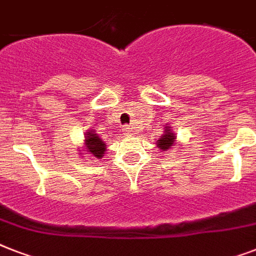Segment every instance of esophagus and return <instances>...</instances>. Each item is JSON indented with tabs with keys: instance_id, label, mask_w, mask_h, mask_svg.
Segmentation results:
<instances>
[{
	"instance_id": "34e87169",
	"label": "esophagus",
	"mask_w": 256,
	"mask_h": 256,
	"mask_svg": "<svg viewBox=\"0 0 256 256\" xmlns=\"http://www.w3.org/2000/svg\"><path fill=\"white\" fill-rule=\"evenodd\" d=\"M124 136H132V128H130V126L124 128Z\"/></svg>"
}]
</instances>
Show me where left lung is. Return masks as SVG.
Instances as JSON below:
<instances>
[{"mask_svg":"<svg viewBox=\"0 0 256 256\" xmlns=\"http://www.w3.org/2000/svg\"><path fill=\"white\" fill-rule=\"evenodd\" d=\"M174 146H176V134L171 130V126H166L162 136L156 140V148L162 152H168Z\"/></svg>","mask_w":256,"mask_h":256,"instance_id":"8db88e82","label":"left lung"}]
</instances>
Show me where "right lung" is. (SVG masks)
I'll return each mask as SVG.
<instances>
[{
    "mask_svg": "<svg viewBox=\"0 0 256 256\" xmlns=\"http://www.w3.org/2000/svg\"><path fill=\"white\" fill-rule=\"evenodd\" d=\"M84 146L82 150H80V154H88L90 156H96V160H100L106 152V144L104 140H100V136L96 134V130H88L84 134Z\"/></svg>",
    "mask_w": 256,
    "mask_h": 256,
    "instance_id": "1",
    "label": "right lung"
}]
</instances>
